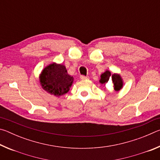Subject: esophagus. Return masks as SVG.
<instances>
[{
  "label": "esophagus",
  "instance_id": "34e87169",
  "mask_svg": "<svg viewBox=\"0 0 160 160\" xmlns=\"http://www.w3.org/2000/svg\"><path fill=\"white\" fill-rule=\"evenodd\" d=\"M89 76H85V75H81L80 76V79L81 80H88L89 79Z\"/></svg>",
  "mask_w": 160,
  "mask_h": 160
}]
</instances>
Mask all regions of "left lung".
I'll return each instance as SVG.
<instances>
[{
	"label": "left lung",
	"instance_id": "obj_1",
	"mask_svg": "<svg viewBox=\"0 0 160 160\" xmlns=\"http://www.w3.org/2000/svg\"><path fill=\"white\" fill-rule=\"evenodd\" d=\"M110 78L113 85V89L116 91H119L123 88V82L121 75L116 73L111 75V72L109 70H106L104 73L101 75V79L99 80V82L105 85V84L108 82V81H109Z\"/></svg>",
	"mask_w": 160,
	"mask_h": 160
}]
</instances>
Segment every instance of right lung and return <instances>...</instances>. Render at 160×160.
<instances>
[{
	"mask_svg": "<svg viewBox=\"0 0 160 160\" xmlns=\"http://www.w3.org/2000/svg\"><path fill=\"white\" fill-rule=\"evenodd\" d=\"M39 82L48 93L59 97L69 91L73 78L68 74L64 65L53 63L43 69L39 75Z\"/></svg>",
	"mask_w": 160,
	"mask_h": 160,
	"instance_id": "right-lung-1",
	"label": "right lung"
}]
</instances>
